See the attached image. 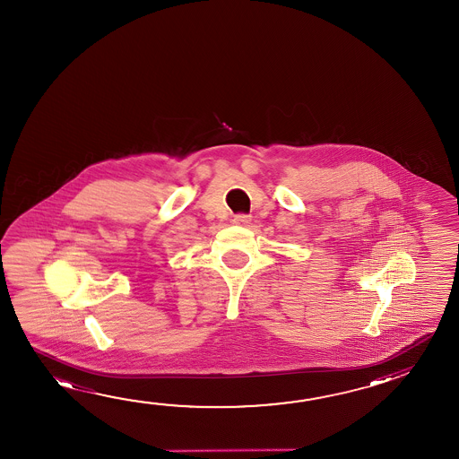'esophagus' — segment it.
<instances>
[{
  "instance_id": "34e87169",
  "label": "esophagus",
  "mask_w": 459,
  "mask_h": 459,
  "mask_svg": "<svg viewBox=\"0 0 459 459\" xmlns=\"http://www.w3.org/2000/svg\"><path fill=\"white\" fill-rule=\"evenodd\" d=\"M232 221L235 226H248L249 222H251V218L247 216V214H235Z\"/></svg>"
}]
</instances>
